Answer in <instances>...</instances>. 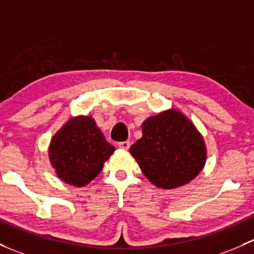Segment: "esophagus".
<instances>
[{"mask_svg":"<svg viewBox=\"0 0 254 254\" xmlns=\"http://www.w3.org/2000/svg\"><path fill=\"white\" fill-rule=\"evenodd\" d=\"M118 147L122 148V149H129L130 142H129V141H123V142L118 143Z\"/></svg>","mask_w":254,"mask_h":254,"instance_id":"esophagus-1","label":"esophagus"}]
</instances>
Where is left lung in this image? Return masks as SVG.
<instances>
[{"label": "left lung", "instance_id": "1", "mask_svg": "<svg viewBox=\"0 0 254 254\" xmlns=\"http://www.w3.org/2000/svg\"><path fill=\"white\" fill-rule=\"evenodd\" d=\"M130 153L146 178L165 190L193 180L207 158L204 140L193 123L173 108L142 123V137Z\"/></svg>", "mask_w": 254, "mask_h": 254}]
</instances>
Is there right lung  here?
Returning <instances> with one entry per match:
<instances>
[{"label":"right lung","instance_id":"add662e5","mask_svg":"<svg viewBox=\"0 0 254 254\" xmlns=\"http://www.w3.org/2000/svg\"><path fill=\"white\" fill-rule=\"evenodd\" d=\"M114 151L95 120L79 116L68 120L53 136L49 156L58 178L69 185L82 188L100 174Z\"/></svg>","mask_w":254,"mask_h":254}]
</instances>
